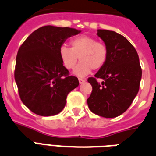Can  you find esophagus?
Segmentation results:
<instances>
[{"label":"esophagus","instance_id":"1","mask_svg":"<svg viewBox=\"0 0 156 156\" xmlns=\"http://www.w3.org/2000/svg\"><path fill=\"white\" fill-rule=\"evenodd\" d=\"M85 82V79H82V78H79V83L80 84H83Z\"/></svg>","mask_w":156,"mask_h":156}]
</instances>
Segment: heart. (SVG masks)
<instances>
[{"label": "heart", "mask_w": 156, "mask_h": 156, "mask_svg": "<svg viewBox=\"0 0 156 156\" xmlns=\"http://www.w3.org/2000/svg\"><path fill=\"white\" fill-rule=\"evenodd\" d=\"M70 45L71 48L65 44L59 48V58L67 69L72 70L76 67L80 57L81 62L73 71L77 76L84 77L93 69L102 68L107 61V46L93 37L85 35L74 37L71 40Z\"/></svg>", "instance_id": "b5f03b06"}]
</instances>
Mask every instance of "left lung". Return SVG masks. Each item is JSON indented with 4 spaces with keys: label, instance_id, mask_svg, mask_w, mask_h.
I'll list each match as a JSON object with an SVG mask.
<instances>
[{
    "label": "left lung",
    "instance_id": "left-lung-1",
    "mask_svg": "<svg viewBox=\"0 0 156 156\" xmlns=\"http://www.w3.org/2000/svg\"><path fill=\"white\" fill-rule=\"evenodd\" d=\"M97 34L107 46V58L94 77L88 79L93 90L87 102L93 113L114 118L123 114L137 96L142 68L136 49L125 37L102 29ZM97 78L104 81L99 84Z\"/></svg>",
    "mask_w": 156,
    "mask_h": 156
}]
</instances>
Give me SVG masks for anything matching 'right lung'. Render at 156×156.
<instances>
[{
    "mask_svg": "<svg viewBox=\"0 0 156 156\" xmlns=\"http://www.w3.org/2000/svg\"><path fill=\"white\" fill-rule=\"evenodd\" d=\"M80 31L48 25L30 35L19 48L14 79L19 97L33 113L41 116L58 114L70 92L79 85L59 58L65 41Z\"/></svg>",
    "mask_w": 156,
    "mask_h": 156,
    "instance_id": "obj_1",
    "label": "right lung"
}]
</instances>
